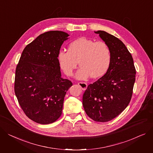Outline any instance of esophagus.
Instances as JSON below:
<instances>
[{"label":"esophagus","mask_w":153,"mask_h":153,"mask_svg":"<svg viewBox=\"0 0 153 153\" xmlns=\"http://www.w3.org/2000/svg\"><path fill=\"white\" fill-rule=\"evenodd\" d=\"M78 85L81 87L83 90H85L87 88V84L85 82H79Z\"/></svg>","instance_id":"1"}]
</instances>
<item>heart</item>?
I'll return each mask as SVG.
<instances>
[{
    "label": "heart",
    "instance_id": "b5f03b06",
    "mask_svg": "<svg viewBox=\"0 0 153 153\" xmlns=\"http://www.w3.org/2000/svg\"><path fill=\"white\" fill-rule=\"evenodd\" d=\"M58 58L61 68L69 76L73 75L79 62L80 68L76 77L84 80L90 76L92 78L103 76L109 67L111 53L105 42L80 37L70 44L68 51L60 50Z\"/></svg>",
    "mask_w": 153,
    "mask_h": 153
}]
</instances>
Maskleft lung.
<instances>
[{
    "mask_svg": "<svg viewBox=\"0 0 153 153\" xmlns=\"http://www.w3.org/2000/svg\"><path fill=\"white\" fill-rule=\"evenodd\" d=\"M95 33L108 45L111 60L106 74L88 85L82 104L89 117L105 123L117 117L128 105L136 70L131 53L120 40L103 30Z\"/></svg>",
    "mask_w": 153,
    "mask_h": 153,
    "instance_id": "left-lung-1",
    "label": "left lung"
}]
</instances>
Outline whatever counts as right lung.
<instances>
[{"instance_id": "obj_1", "label": "right lung", "mask_w": 153, "mask_h": 153, "mask_svg": "<svg viewBox=\"0 0 153 153\" xmlns=\"http://www.w3.org/2000/svg\"><path fill=\"white\" fill-rule=\"evenodd\" d=\"M69 34L51 30L39 35L23 50L16 66L15 93L25 114L40 124L62 115L66 91L73 85L62 77L58 59Z\"/></svg>"}]
</instances>
